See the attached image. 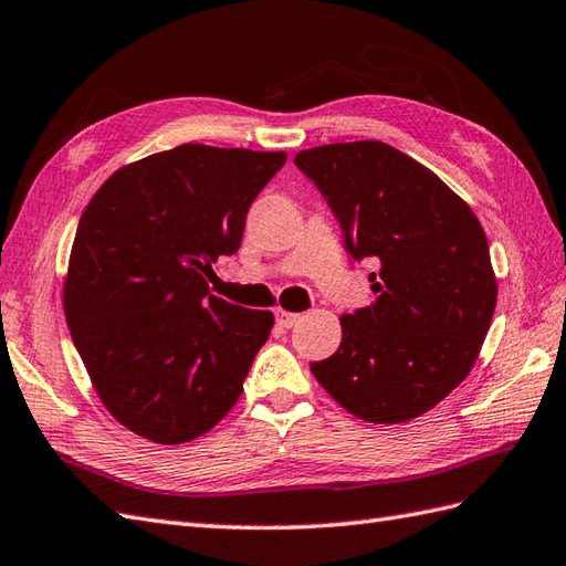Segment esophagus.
Instances as JSON below:
<instances>
[{
  "label": "esophagus",
  "instance_id": "esophagus-1",
  "mask_svg": "<svg viewBox=\"0 0 566 566\" xmlns=\"http://www.w3.org/2000/svg\"><path fill=\"white\" fill-rule=\"evenodd\" d=\"M274 318H277L280 327H294L298 323L301 315L298 313H289L284 308H277V313H274Z\"/></svg>",
  "mask_w": 566,
  "mask_h": 566
}]
</instances>
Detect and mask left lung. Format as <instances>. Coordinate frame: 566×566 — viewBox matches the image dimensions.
Masks as SVG:
<instances>
[{
  "instance_id": "left-lung-1",
  "label": "left lung",
  "mask_w": 566,
  "mask_h": 566,
  "mask_svg": "<svg viewBox=\"0 0 566 566\" xmlns=\"http://www.w3.org/2000/svg\"><path fill=\"white\" fill-rule=\"evenodd\" d=\"M327 197L354 260L376 258V301L339 318L343 343L311 364L354 417L402 424L470 374L490 331L496 277L488 235L463 197L386 142H337L296 154Z\"/></svg>"
}]
</instances>
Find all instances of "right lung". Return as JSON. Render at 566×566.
<instances>
[{
    "label": "right lung",
    "instance_id": "1",
    "mask_svg": "<svg viewBox=\"0 0 566 566\" xmlns=\"http://www.w3.org/2000/svg\"><path fill=\"white\" fill-rule=\"evenodd\" d=\"M284 151L180 144L117 168L91 197L62 304L96 396L137 437L178 446L217 427L243 392L270 311L209 294L219 255Z\"/></svg>",
    "mask_w": 566,
    "mask_h": 566
}]
</instances>
